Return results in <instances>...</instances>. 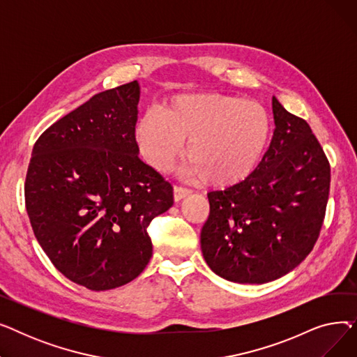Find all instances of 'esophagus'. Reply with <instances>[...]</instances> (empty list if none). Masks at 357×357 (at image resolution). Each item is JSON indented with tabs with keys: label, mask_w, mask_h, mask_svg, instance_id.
I'll return each mask as SVG.
<instances>
[{
	"label": "esophagus",
	"mask_w": 357,
	"mask_h": 357,
	"mask_svg": "<svg viewBox=\"0 0 357 357\" xmlns=\"http://www.w3.org/2000/svg\"><path fill=\"white\" fill-rule=\"evenodd\" d=\"M191 194V191L190 190H186V188H182V186H178V185H175L174 186V199L178 202V201H181L182 198H185V197H188Z\"/></svg>",
	"instance_id": "esophagus-1"
}]
</instances>
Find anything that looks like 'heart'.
<instances>
[{
    "mask_svg": "<svg viewBox=\"0 0 357 357\" xmlns=\"http://www.w3.org/2000/svg\"><path fill=\"white\" fill-rule=\"evenodd\" d=\"M269 133L264 105L220 93L181 96L163 116L147 111L135 128L143 158L160 172L174 165L188 140L185 174L218 190L238 185L253 174Z\"/></svg>",
    "mask_w": 357,
    "mask_h": 357,
    "instance_id": "heart-1",
    "label": "heart"
}]
</instances>
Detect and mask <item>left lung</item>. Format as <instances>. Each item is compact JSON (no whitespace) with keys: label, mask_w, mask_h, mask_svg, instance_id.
<instances>
[{"label":"left lung","mask_w":357,"mask_h":357,"mask_svg":"<svg viewBox=\"0 0 357 357\" xmlns=\"http://www.w3.org/2000/svg\"><path fill=\"white\" fill-rule=\"evenodd\" d=\"M275 130L253 174L208 192L201 230L205 261L237 284H266L296 268L320 236L330 192V163L303 119L272 98Z\"/></svg>","instance_id":"1"}]
</instances>
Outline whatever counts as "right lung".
Returning <instances> with one entry per match:
<instances>
[{
	"mask_svg": "<svg viewBox=\"0 0 357 357\" xmlns=\"http://www.w3.org/2000/svg\"><path fill=\"white\" fill-rule=\"evenodd\" d=\"M137 81L107 89L34 143L24 183L34 236L54 268L91 291L137 278L152 257L147 227L174 188L137 155Z\"/></svg>",
	"mask_w": 357,
	"mask_h": 357,
	"instance_id": "add662e5",
	"label": "right lung"
}]
</instances>
